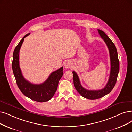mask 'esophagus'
Segmentation results:
<instances>
[{
	"label": "esophagus",
	"mask_w": 132,
	"mask_h": 132,
	"mask_svg": "<svg viewBox=\"0 0 132 132\" xmlns=\"http://www.w3.org/2000/svg\"><path fill=\"white\" fill-rule=\"evenodd\" d=\"M71 64H72V63H71V62L70 61H67L65 63L64 66L67 68H70L71 67V65H72Z\"/></svg>",
	"instance_id": "obj_1"
}]
</instances>
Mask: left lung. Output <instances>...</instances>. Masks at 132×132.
I'll list each match as a JSON object with an SVG mask.
<instances>
[{
	"label": "left lung",
	"instance_id": "left-lung-1",
	"mask_svg": "<svg viewBox=\"0 0 132 132\" xmlns=\"http://www.w3.org/2000/svg\"><path fill=\"white\" fill-rule=\"evenodd\" d=\"M101 37L106 43L109 51L110 60V72L108 81L104 88L101 90H89L84 88L81 84L80 79L76 72L72 71L73 84L76 90L84 98L95 100L101 98L112 90L117 82L119 72V61L117 48L108 36L103 31L97 30Z\"/></svg>",
	"mask_w": 132,
	"mask_h": 132
}]
</instances>
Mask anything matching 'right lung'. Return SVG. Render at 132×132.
Returning a JSON list of instances; mask_svg holds the SVG:
<instances>
[{"mask_svg": "<svg viewBox=\"0 0 132 132\" xmlns=\"http://www.w3.org/2000/svg\"><path fill=\"white\" fill-rule=\"evenodd\" d=\"M29 34H26L14 49L12 63L13 72L19 89L25 96L35 101L46 102L53 97L57 90L59 81L63 74V67L52 72L43 83L35 84L26 80L22 75L19 67V50L24 38Z\"/></svg>", "mask_w": 132, "mask_h": 132, "instance_id": "1", "label": "right lung"}]
</instances>
